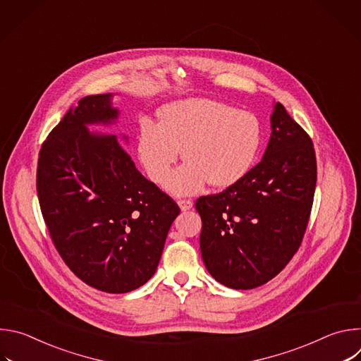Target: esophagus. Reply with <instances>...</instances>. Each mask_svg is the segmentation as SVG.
<instances>
[{
	"label": "esophagus",
	"instance_id": "esophagus-1",
	"mask_svg": "<svg viewBox=\"0 0 361 361\" xmlns=\"http://www.w3.org/2000/svg\"><path fill=\"white\" fill-rule=\"evenodd\" d=\"M177 204L180 205V209H181L183 212H187V210H190V209L192 207V201H191V200H187V198L178 200Z\"/></svg>",
	"mask_w": 361,
	"mask_h": 361
}]
</instances>
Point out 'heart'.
I'll use <instances>...</instances> for the list:
<instances>
[{
    "mask_svg": "<svg viewBox=\"0 0 361 361\" xmlns=\"http://www.w3.org/2000/svg\"><path fill=\"white\" fill-rule=\"evenodd\" d=\"M262 145V124L252 113L214 99L192 98L167 106L160 123L141 120L138 159L156 184L166 181L180 149L188 161L167 180L177 195L194 194L209 181L228 187L252 166Z\"/></svg>",
    "mask_w": 361,
    "mask_h": 361,
    "instance_id": "b5f03b06",
    "label": "heart"
}]
</instances>
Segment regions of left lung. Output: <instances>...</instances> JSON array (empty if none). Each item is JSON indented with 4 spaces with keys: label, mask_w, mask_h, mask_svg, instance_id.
I'll use <instances>...</instances> for the list:
<instances>
[{
    "label": "left lung",
    "mask_w": 361,
    "mask_h": 361,
    "mask_svg": "<svg viewBox=\"0 0 361 361\" xmlns=\"http://www.w3.org/2000/svg\"><path fill=\"white\" fill-rule=\"evenodd\" d=\"M316 181L313 141L277 102L263 160L224 191L195 201L205 269L235 290L274 279L301 245Z\"/></svg>",
    "instance_id": "1"
}]
</instances>
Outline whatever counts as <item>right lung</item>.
I'll use <instances>...</instances> for the list:
<instances>
[{"mask_svg":"<svg viewBox=\"0 0 361 361\" xmlns=\"http://www.w3.org/2000/svg\"><path fill=\"white\" fill-rule=\"evenodd\" d=\"M118 116L111 94L88 95L71 107L41 145L39 209L61 259L85 284L128 293L156 273L177 202L134 166L117 135L87 124Z\"/></svg>","mask_w":361,"mask_h":361,"instance_id":"right-lung-1","label":"right lung"}]
</instances>
